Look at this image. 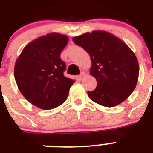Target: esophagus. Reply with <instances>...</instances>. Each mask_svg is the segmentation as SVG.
Wrapping results in <instances>:
<instances>
[{
    "label": "esophagus",
    "mask_w": 153,
    "mask_h": 153,
    "mask_svg": "<svg viewBox=\"0 0 153 153\" xmlns=\"http://www.w3.org/2000/svg\"><path fill=\"white\" fill-rule=\"evenodd\" d=\"M84 75H85V73L84 72H82V73H81L80 75L77 76V79H82V78H83V76H84Z\"/></svg>",
    "instance_id": "34e87169"
}]
</instances>
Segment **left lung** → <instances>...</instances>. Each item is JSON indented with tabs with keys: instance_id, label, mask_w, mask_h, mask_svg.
<instances>
[{
	"instance_id": "obj_1",
	"label": "left lung",
	"mask_w": 153,
	"mask_h": 153,
	"mask_svg": "<svg viewBox=\"0 0 153 153\" xmlns=\"http://www.w3.org/2000/svg\"><path fill=\"white\" fill-rule=\"evenodd\" d=\"M73 40L90 56V74L97 82V88L88 92L92 100L106 107L126 100L136 88L140 71L132 50L106 31L86 33L74 36Z\"/></svg>"
}]
</instances>
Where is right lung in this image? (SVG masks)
Listing matches in <instances>:
<instances>
[{
    "label": "right lung",
    "mask_w": 153,
    "mask_h": 153,
    "mask_svg": "<svg viewBox=\"0 0 153 153\" xmlns=\"http://www.w3.org/2000/svg\"><path fill=\"white\" fill-rule=\"evenodd\" d=\"M67 41L66 35L48 33L27 44L16 61L14 78L19 90L40 109L60 106L75 82L63 75L66 64L60 53Z\"/></svg>",
    "instance_id": "1"
}]
</instances>
